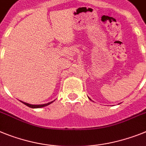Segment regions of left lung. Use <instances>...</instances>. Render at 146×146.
<instances>
[{"mask_svg": "<svg viewBox=\"0 0 146 146\" xmlns=\"http://www.w3.org/2000/svg\"><path fill=\"white\" fill-rule=\"evenodd\" d=\"M91 100V99H90Z\"/></svg>", "mask_w": 146, "mask_h": 146, "instance_id": "left-lung-1", "label": "left lung"}]
</instances>
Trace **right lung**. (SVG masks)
Returning a JSON list of instances; mask_svg holds the SVG:
<instances>
[{
    "mask_svg": "<svg viewBox=\"0 0 146 146\" xmlns=\"http://www.w3.org/2000/svg\"><path fill=\"white\" fill-rule=\"evenodd\" d=\"M23 104H24L25 105H26V106H28L29 107H30V108H41V107H44V106H48V105L50 104L51 103H53L54 101H51V102H49V103L48 104H39V105H34V104H29L28 103H26V102H23V101H21Z\"/></svg>",
    "mask_w": 146,
    "mask_h": 146,
    "instance_id": "right-lung-1",
    "label": "right lung"
}]
</instances>
